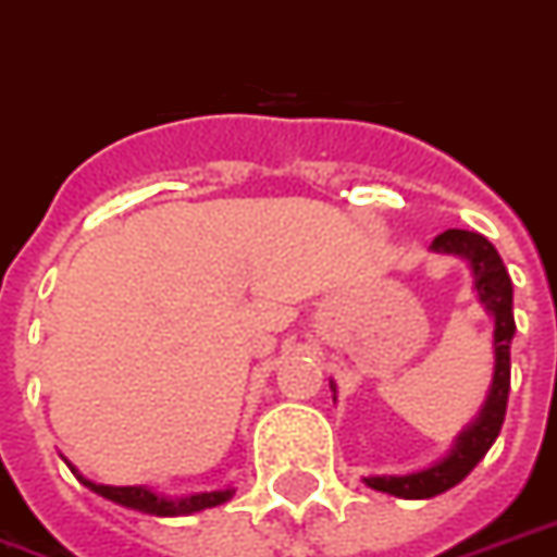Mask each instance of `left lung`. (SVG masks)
I'll use <instances>...</instances> for the list:
<instances>
[{
    "label": "left lung",
    "instance_id": "left-lung-1",
    "mask_svg": "<svg viewBox=\"0 0 557 557\" xmlns=\"http://www.w3.org/2000/svg\"><path fill=\"white\" fill-rule=\"evenodd\" d=\"M434 253H451V257L467 259L475 277L478 300L484 304V310L496 321L493 331V351H496V366H493V383H490L487 401L481 407V413L463 434L455 440V448L446 460H440L436 467L410 472V475H372L366 478V484L381 493L398 498H431L446 493L455 484L478 467V460L487 455L490 446L496 443L505 410H508L510 393V339L517 333L513 324V286H510L508 268L498 257V250L490 245L481 233L469 230H446L434 238L431 245Z\"/></svg>",
    "mask_w": 557,
    "mask_h": 557
}]
</instances>
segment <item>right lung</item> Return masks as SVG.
Returning a JSON list of instances; mask_svg holds the SVG:
<instances>
[{"instance_id": "obj_1", "label": "right lung", "mask_w": 557, "mask_h": 557, "mask_svg": "<svg viewBox=\"0 0 557 557\" xmlns=\"http://www.w3.org/2000/svg\"><path fill=\"white\" fill-rule=\"evenodd\" d=\"M70 472L79 478L85 487L94 490L97 496L109 498V502L123 505V508L152 513V517H188V513H197V510L224 505L226 498L236 493V490H212V493H195V496L168 498V496H159V493H152V490L147 487H109V484H94V481H88V478H82L73 467H70Z\"/></svg>"}]
</instances>
